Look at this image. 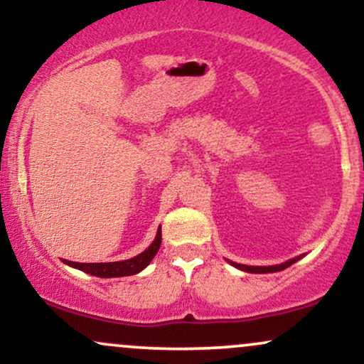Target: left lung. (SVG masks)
Masks as SVG:
<instances>
[{"label": "left lung", "mask_w": 364, "mask_h": 364, "mask_svg": "<svg viewBox=\"0 0 364 364\" xmlns=\"http://www.w3.org/2000/svg\"><path fill=\"white\" fill-rule=\"evenodd\" d=\"M299 257L296 258H291V260L281 263V265H270V267H252V265H241V263H235L231 262V265H235L236 269L240 270H245V272H250V274H270V272H279V270H284L287 269V267L292 265L294 262H298Z\"/></svg>", "instance_id": "1"}]
</instances>
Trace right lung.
Masks as SVG:
<instances>
[{"label":"right lung","mask_w":364,"mask_h":364,"mask_svg":"<svg viewBox=\"0 0 364 364\" xmlns=\"http://www.w3.org/2000/svg\"><path fill=\"white\" fill-rule=\"evenodd\" d=\"M161 228H159L156 240L149 246L145 252H141L136 257L129 258V260L123 262H107V263H78V262H70L65 260L66 265L75 267V269L83 270V272L95 275V277H124V275H133L139 274L145 267L152 262V258L156 257V253L161 248Z\"/></svg>","instance_id":"1"}]
</instances>
